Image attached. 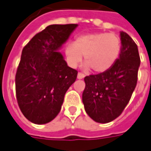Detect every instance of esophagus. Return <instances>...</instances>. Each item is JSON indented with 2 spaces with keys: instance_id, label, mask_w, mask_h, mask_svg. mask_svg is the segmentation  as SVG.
I'll use <instances>...</instances> for the list:
<instances>
[{
  "instance_id": "34e87169",
  "label": "esophagus",
  "mask_w": 151,
  "mask_h": 151,
  "mask_svg": "<svg viewBox=\"0 0 151 151\" xmlns=\"http://www.w3.org/2000/svg\"><path fill=\"white\" fill-rule=\"evenodd\" d=\"M83 78H84V74L83 73H78V79H82Z\"/></svg>"
}]
</instances>
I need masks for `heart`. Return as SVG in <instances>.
Returning a JSON list of instances; mask_svg holds the SVG:
<instances>
[{"mask_svg": "<svg viewBox=\"0 0 151 151\" xmlns=\"http://www.w3.org/2000/svg\"><path fill=\"white\" fill-rule=\"evenodd\" d=\"M121 50V40L116 35L96 32L82 35L76 39L74 43H68L65 53L72 67L75 68L81 63L83 55L86 62L84 68H92L95 73H103L117 61Z\"/></svg>", "mask_w": 151, "mask_h": 151, "instance_id": "obj_1", "label": "heart"}]
</instances>
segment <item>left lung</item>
Returning a JSON list of instances; mask_svg holds the SVG:
<instances>
[{"mask_svg": "<svg viewBox=\"0 0 151 151\" xmlns=\"http://www.w3.org/2000/svg\"><path fill=\"white\" fill-rule=\"evenodd\" d=\"M121 41L120 56L111 68L84 78L85 111L100 123L113 121L122 114L137 84L140 65L138 46L125 32H121Z\"/></svg>", "mask_w": 151, "mask_h": 151, "instance_id": "1", "label": "left lung"}]
</instances>
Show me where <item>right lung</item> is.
<instances>
[{
    "label": "right lung",
    "instance_id": "right-lung-1",
    "mask_svg": "<svg viewBox=\"0 0 151 151\" xmlns=\"http://www.w3.org/2000/svg\"><path fill=\"white\" fill-rule=\"evenodd\" d=\"M77 26L49 25L23 47L15 77L16 96L22 113L33 123L52 121L75 82L78 71L68 67L57 50Z\"/></svg>",
    "mask_w": 151,
    "mask_h": 151
}]
</instances>
